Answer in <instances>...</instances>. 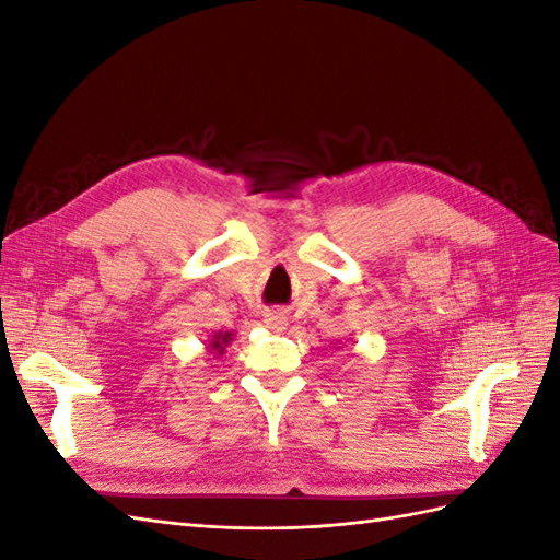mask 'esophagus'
I'll return each mask as SVG.
<instances>
[{
    "label": "esophagus",
    "mask_w": 560,
    "mask_h": 560,
    "mask_svg": "<svg viewBox=\"0 0 560 560\" xmlns=\"http://www.w3.org/2000/svg\"><path fill=\"white\" fill-rule=\"evenodd\" d=\"M264 325L268 329H276V331H282L287 329V317L282 313H266L264 315Z\"/></svg>",
    "instance_id": "34e87169"
}]
</instances>
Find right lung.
Masks as SVG:
<instances>
[{
  "label": "right lung",
  "mask_w": 560,
  "mask_h": 560,
  "mask_svg": "<svg viewBox=\"0 0 560 560\" xmlns=\"http://www.w3.org/2000/svg\"><path fill=\"white\" fill-rule=\"evenodd\" d=\"M231 341H233V331H217V334L210 338V341H208L206 350H208L210 354H214V358H222L226 346H229Z\"/></svg>",
  "instance_id": "1"
}]
</instances>
